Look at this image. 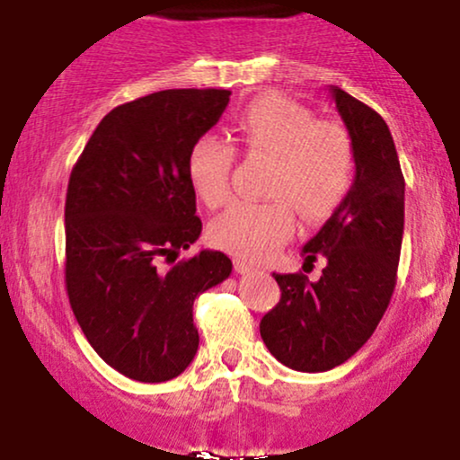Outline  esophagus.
Listing matches in <instances>:
<instances>
[{
  "mask_svg": "<svg viewBox=\"0 0 460 460\" xmlns=\"http://www.w3.org/2000/svg\"><path fill=\"white\" fill-rule=\"evenodd\" d=\"M234 268H235V272H240V274L257 272L255 266H251V263H246V261H242V260H234Z\"/></svg>",
  "mask_w": 460,
  "mask_h": 460,
  "instance_id": "1",
  "label": "esophagus"
}]
</instances>
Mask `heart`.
<instances>
[{"label":"heart","instance_id":"obj_1","mask_svg":"<svg viewBox=\"0 0 460 460\" xmlns=\"http://www.w3.org/2000/svg\"><path fill=\"white\" fill-rule=\"evenodd\" d=\"M235 142L248 153L272 157L266 194L274 197L260 203L235 200L209 226V240L240 260L261 261L288 242L294 231L289 204L305 223H322L355 183L350 134L283 94H263L248 103L235 120ZM234 162V146L216 136H203L190 149V183L208 208L229 197Z\"/></svg>","mask_w":460,"mask_h":460}]
</instances>
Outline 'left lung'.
<instances>
[{"mask_svg": "<svg viewBox=\"0 0 460 460\" xmlns=\"http://www.w3.org/2000/svg\"><path fill=\"white\" fill-rule=\"evenodd\" d=\"M355 145L350 194L305 244V263L324 257L315 283L277 274L281 300L261 318L263 344L283 366L326 372L348 361L376 331L398 279L404 234V177L383 116L331 88Z\"/></svg>", "mask_w": 460, "mask_h": 460, "instance_id": "left-lung-1", "label": "left lung"}]
</instances>
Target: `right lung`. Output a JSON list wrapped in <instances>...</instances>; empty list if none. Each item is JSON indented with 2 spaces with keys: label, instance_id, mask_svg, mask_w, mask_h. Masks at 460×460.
<instances>
[{
  "label": "right lung",
  "instance_id": "right-lung-1",
  "mask_svg": "<svg viewBox=\"0 0 460 460\" xmlns=\"http://www.w3.org/2000/svg\"><path fill=\"white\" fill-rule=\"evenodd\" d=\"M229 94L172 88L119 105L68 177V303L94 352L134 381H171L190 366L194 298L231 274L220 251L175 261L203 229L190 149L218 123Z\"/></svg>",
  "mask_w": 460,
  "mask_h": 460
}]
</instances>
